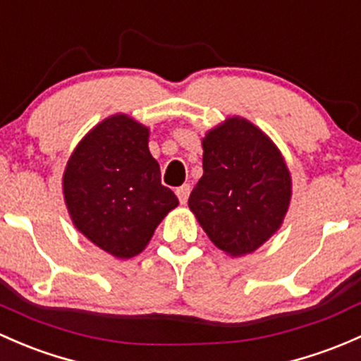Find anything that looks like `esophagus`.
I'll return each instance as SVG.
<instances>
[{"label": "esophagus", "instance_id": "1", "mask_svg": "<svg viewBox=\"0 0 361 361\" xmlns=\"http://www.w3.org/2000/svg\"><path fill=\"white\" fill-rule=\"evenodd\" d=\"M190 185L188 183H185V185H181V187H178L176 188V195H178V199H180V202L181 204H185L188 200V195H190Z\"/></svg>", "mask_w": 361, "mask_h": 361}]
</instances>
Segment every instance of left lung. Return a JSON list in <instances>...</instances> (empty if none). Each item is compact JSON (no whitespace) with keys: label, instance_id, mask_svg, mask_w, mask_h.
<instances>
[{"label":"left lung","instance_id":"1","mask_svg":"<svg viewBox=\"0 0 361 361\" xmlns=\"http://www.w3.org/2000/svg\"><path fill=\"white\" fill-rule=\"evenodd\" d=\"M204 174L188 207L212 244L230 256L254 252L280 228L290 202V173L275 143L242 117L202 140Z\"/></svg>","mask_w":361,"mask_h":361}]
</instances>
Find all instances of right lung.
Returning a JSON list of instances; mask_svg holds the SVG:
<instances>
[{
    "mask_svg": "<svg viewBox=\"0 0 361 361\" xmlns=\"http://www.w3.org/2000/svg\"><path fill=\"white\" fill-rule=\"evenodd\" d=\"M63 197L75 228L119 259L142 252L178 206L161 183L149 128L126 114L102 121L75 147L63 173Z\"/></svg>",
    "mask_w": 361,
    "mask_h": 361,
    "instance_id": "right-lung-1",
    "label": "right lung"
}]
</instances>
